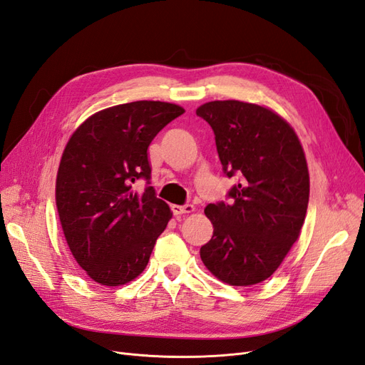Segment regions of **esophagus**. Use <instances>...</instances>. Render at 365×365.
Instances as JSON below:
<instances>
[{
	"mask_svg": "<svg viewBox=\"0 0 365 365\" xmlns=\"http://www.w3.org/2000/svg\"><path fill=\"white\" fill-rule=\"evenodd\" d=\"M195 211V207L187 204V205H172V212L173 216H182V215H187V212H192Z\"/></svg>",
	"mask_w": 365,
	"mask_h": 365,
	"instance_id": "34e87169",
	"label": "esophagus"
}]
</instances>
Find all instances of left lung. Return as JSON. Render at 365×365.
<instances>
[{"label":"left lung","instance_id":"left-lung-1","mask_svg":"<svg viewBox=\"0 0 365 365\" xmlns=\"http://www.w3.org/2000/svg\"><path fill=\"white\" fill-rule=\"evenodd\" d=\"M196 115L215 131L223 173L237 177L230 202L205 207L211 240L200 259L230 285L270 278L297 240L308 199L309 175L296 133L272 110L242 101H211Z\"/></svg>","mask_w":365,"mask_h":365}]
</instances>
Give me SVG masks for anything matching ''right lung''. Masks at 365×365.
Returning <instances> with one entry per match:
<instances>
[{
    "instance_id": "add662e5",
    "label": "right lung",
    "mask_w": 365,
    "mask_h": 365,
    "mask_svg": "<svg viewBox=\"0 0 365 365\" xmlns=\"http://www.w3.org/2000/svg\"><path fill=\"white\" fill-rule=\"evenodd\" d=\"M184 108L135 101L95 113L72 134L57 173L56 204L71 252L95 282L139 276L172 217L150 180L148 148ZM147 181L143 194L132 184Z\"/></svg>"
}]
</instances>
